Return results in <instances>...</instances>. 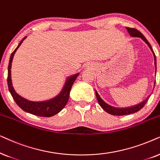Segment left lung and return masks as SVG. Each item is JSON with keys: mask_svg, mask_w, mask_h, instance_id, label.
I'll list each match as a JSON object with an SVG mask.
<instances>
[{"mask_svg": "<svg viewBox=\"0 0 160 160\" xmlns=\"http://www.w3.org/2000/svg\"><path fill=\"white\" fill-rule=\"evenodd\" d=\"M127 30L128 31L129 33L130 34V36L133 37H140L141 38V39L143 40V41L146 42V43L148 44V46L149 47L151 50L152 51L153 54H154V64H155V67H156V69H157V61H156V56H155V54L154 52V51L152 50V46L150 45L149 42H148V40H147L146 38L142 34L140 33L139 31H138L137 29L135 28H127ZM154 85H155V82H154ZM96 96H97V101L99 102V105L101 106L102 109L104 110H105L106 112H108L109 114H111V115H114V116H124V115H129V114H132V113H135V112L139 111L140 109H142V108H143V106L146 105L147 101H148V99H149L150 96L148 97L147 99L143 101L141 103L138 104V105H135L134 106V107H131V108H113L112 107V106H110L109 105H108V104H106L105 102L102 100L101 98L99 97V94H98L97 91H96Z\"/></svg>", "mask_w": 160, "mask_h": 160, "instance_id": "left-lung-1", "label": "left lung"}]
</instances>
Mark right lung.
Segmentation results:
<instances>
[{
    "mask_svg": "<svg viewBox=\"0 0 160 160\" xmlns=\"http://www.w3.org/2000/svg\"><path fill=\"white\" fill-rule=\"evenodd\" d=\"M25 38L23 39L22 41L20 42L18 44V48L13 51V52L11 54L9 63H8V77H7V82H8V90H9L11 94H12V97L15 102L17 103L19 107L21 109L24 110V111L29 112L35 116H42V117H51L54 115L58 113L65 105H67L68 100H69V93L70 90H71L72 85H73L74 80H76L77 77H78V74H75V75L70 77L66 82L65 86L63 87L62 91H61L60 94L57 96L54 99L49 100V101L42 102H35L28 101V100L24 99L20 95L15 92L14 90L13 86L12 84V80H11V67H12V59H13L14 55L15 52L18 50L20 44H22Z\"/></svg>",
    "mask_w": 160,
    "mask_h": 160,
    "instance_id": "add662e5",
    "label": "right lung"
}]
</instances>
